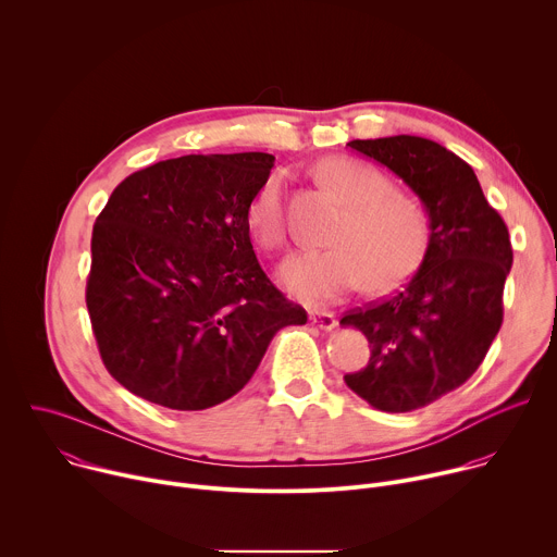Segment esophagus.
Here are the masks:
<instances>
[{
    "label": "esophagus",
    "mask_w": 557,
    "mask_h": 557,
    "mask_svg": "<svg viewBox=\"0 0 557 557\" xmlns=\"http://www.w3.org/2000/svg\"><path fill=\"white\" fill-rule=\"evenodd\" d=\"M310 324L322 329V331H333L337 326V320L333 312H324V310H317V312H310Z\"/></svg>",
    "instance_id": "obj_1"
}]
</instances>
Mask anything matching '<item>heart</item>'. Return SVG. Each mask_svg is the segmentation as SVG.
<instances>
[{
    "instance_id": "b5f03b06",
    "label": "heart",
    "mask_w": 557,
    "mask_h": 557,
    "mask_svg": "<svg viewBox=\"0 0 557 557\" xmlns=\"http://www.w3.org/2000/svg\"><path fill=\"white\" fill-rule=\"evenodd\" d=\"M317 176L346 205V213L331 233L333 247L295 253L282 264L284 288L306 304H324L361 282L370 293L406 284L421 269L432 245V220L423 202L396 191L385 174L352 158H326ZM247 224L264 249L284 245L282 174H271L258 187L247 209Z\"/></svg>"
}]
</instances>
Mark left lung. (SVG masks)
<instances>
[{"label":"left lung","mask_w":557,"mask_h":557,"mask_svg":"<svg viewBox=\"0 0 557 557\" xmlns=\"http://www.w3.org/2000/svg\"><path fill=\"white\" fill-rule=\"evenodd\" d=\"M348 147L399 176L432 220L430 253L406 288L339 322L372 346L346 385L374 410L412 412L462 385L496 339L513 264L509 231L473 170L447 147L408 134Z\"/></svg>","instance_id":"1"}]
</instances>
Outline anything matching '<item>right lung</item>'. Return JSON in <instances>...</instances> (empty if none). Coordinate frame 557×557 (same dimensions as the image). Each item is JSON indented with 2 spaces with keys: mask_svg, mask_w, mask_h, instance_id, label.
Masks as SVG:
<instances>
[{
  "mask_svg": "<svg viewBox=\"0 0 557 557\" xmlns=\"http://www.w3.org/2000/svg\"><path fill=\"white\" fill-rule=\"evenodd\" d=\"M275 158L191 153L127 176L92 231L86 304L110 374L145 401L207 410L240 392L284 326L247 209Z\"/></svg>",
  "mask_w": 557,
  "mask_h": 557,
  "instance_id": "obj_1",
  "label": "right lung"
}]
</instances>
